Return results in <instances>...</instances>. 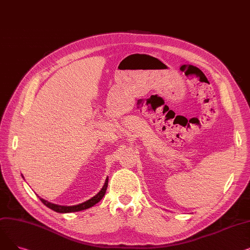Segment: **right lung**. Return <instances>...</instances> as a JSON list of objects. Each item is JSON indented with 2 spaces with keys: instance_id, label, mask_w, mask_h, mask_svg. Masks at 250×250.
Masks as SVG:
<instances>
[{
  "instance_id": "add662e5",
  "label": "right lung",
  "mask_w": 250,
  "mask_h": 250,
  "mask_svg": "<svg viewBox=\"0 0 250 250\" xmlns=\"http://www.w3.org/2000/svg\"><path fill=\"white\" fill-rule=\"evenodd\" d=\"M107 185H108V178H106V180H105V183L103 188H101V190L96 194L94 195L93 198L82 203V204H79L77 206H71V207H65V206H59V205H55V204H51V203H48L47 201L43 200V199H41V201L49 208H51L52 211L55 212H58V213H72V212H79V211H83V209H86L88 208H91L93 207L94 205H96L98 202H100L102 200V198L104 196L105 192H106V189H107Z\"/></svg>"
}]
</instances>
